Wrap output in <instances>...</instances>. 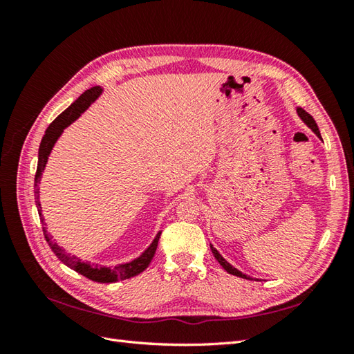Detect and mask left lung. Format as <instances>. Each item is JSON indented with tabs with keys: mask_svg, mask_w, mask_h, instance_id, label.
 I'll return each instance as SVG.
<instances>
[{
	"mask_svg": "<svg viewBox=\"0 0 354 354\" xmlns=\"http://www.w3.org/2000/svg\"><path fill=\"white\" fill-rule=\"evenodd\" d=\"M297 114H298V117L303 120L304 122V124L307 126V127H310V129L317 133V137H319L321 138V133H319V129H318V124L315 123V120H313V117L310 115V114H307V112L304 111V109H301V108H297ZM209 248H212V252H213V255L216 257V260L221 263V266L227 270L228 274H231V275H236V277H240V278H246V280H251V277H248L246 274H243V272H240V270L237 269V268H234V266H231L230 263L225 260L222 255H221V252L216 250V248L213 246V245H209Z\"/></svg>",
	"mask_w": 354,
	"mask_h": 354,
	"instance_id": "left-lung-1",
	"label": "left lung"
}]
</instances>
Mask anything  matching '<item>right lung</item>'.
<instances>
[{"mask_svg": "<svg viewBox=\"0 0 354 354\" xmlns=\"http://www.w3.org/2000/svg\"><path fill=\"white\" fill-rule=\"evenodd\" d=\"M103 94V88L102 86H93L86 89L84 94H80V97L77 100H74L68 108H66L61 115H57L55 118L47 131H45V135L41 140L39 145V150H37V169H36V175H35V202H36V208L37 213H39V219L42 223V230H44V236L45 240H47L51 251L56 254V257L61 260L64 265L68 266L70 269L76 270V272L82 274L84 277L89 278V280L97 281V283H115L120 280H126V278H131L141 274L145 270L149 263L152 261L156 246H158V240H160L161 231L156 232L155 239L152 240L145 251H142L138 257H135L131 261L126 263H118V265L114 266H97V265H91V263L84 261L80 257L74 254L66 252V250L64 246L57 245L56 240H53V236L48 232L47 227H45V219L42 214V207H41V198H39V184H41V178L42 173L47 167L48 162V156L51 153L53 147L57 142V140L61 138V135L64 133V131L68 127L70 124H73L76 120L84 114V112L91 106V104L99 99V97Z\"/></svg>", "mask_w": 354, "mask_h": 354, "instance_id": "right-lung-1", "label": "right lung"}]
</instances>
